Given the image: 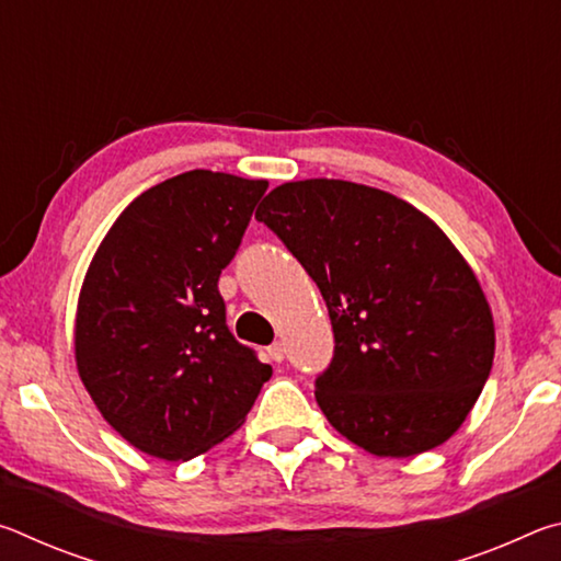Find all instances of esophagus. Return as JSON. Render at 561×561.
I'll return each mask as SVG.
<instances>
[{
  "mask_svg": "<svg viewBox=\"0 0 561 561\" xmlns=\"http://www.w3.org/2000/svg\"><path fill=\"white\" fill-rule=\"evenodd\" d=\"M270 358L274 360V364H282L284 356H287V348H284V341H274V344L267 348Z\"/></svg>",
  "mask_w": 561,
  "mask_h": 561,
  "instance_id": "1",
  "label": "esophagus"
}]
</instances>
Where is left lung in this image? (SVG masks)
Masks as SVG:
<instances>
[{"mask_svg": "<svg viewBox=\"0 0 561 561\" xmlns=\"http://www.w3.org/2000/svg\"><path fill=\"white\" fill-rule=\"evenodd\" d=\"M254 217L327 301L334 356L314 396L329 423L386 458L448 440L488 381L495 327L440 227L391 193L327 178L274 187Z\"/></svg>", "mask_w": 561, "mask_h": 561, "instance_id": "8db88e82", "label": "left lung"}]
</instances>
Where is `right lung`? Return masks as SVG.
Returning <instances> with one entry per match:
<instances>
[{"instance_id":"add662e5","label":"right lung","mask_w":561,"mask_h":561,"mask_svg":"<svg viewBox=\"0 0 561 561\" xmlns=\"http://www.w3.org/2000/svg\"><path fill=\"white\" fill-rule=\"evenodd\" d=\"M267 180L187 170L138 195L101 242L76 311V366L138 450L190 460L240 428L272 366L227 329L217 282Z\"/></svg>"}]
</instances>
